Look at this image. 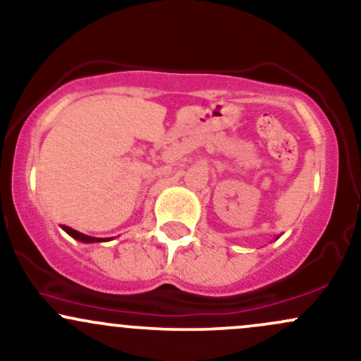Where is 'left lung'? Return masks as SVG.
<instances>
[{
  "label": "left lung",
  "instance_id": "1",
  "mask_svg": "<svg viewBox=\"0 0 361 361\" xmlns=\"http://www.w3.org/2000/svg\"><path fill=\"white\" fill-rule=\"evenodd\" d=\"M277 238H279V236H277Z\"/></svg>",
  "mask_w": 361,
  "mask_h": 361
}]
</instances>
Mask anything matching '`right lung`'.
I'll return each instance as SVG.
<instances>
[{"instance_id": "obj_1", "label": "right lung", "mask_w": 361, "mask_h": 361, "mask_svg": "<svg viewBox=\"0 0 361 361\" xmlns=\"http://www.w3.org/2000/svg\"><path fill=\"white\" fill-rule=\"evenodd\" d=\"M63 229H65L66 233L71 236V238H75L77 241H82V243H101V241H109L111 238H94V236H89V235H84V233L80 231H75L73 228H70V226H61Z\"/></svg>"}]
</instances>
